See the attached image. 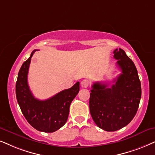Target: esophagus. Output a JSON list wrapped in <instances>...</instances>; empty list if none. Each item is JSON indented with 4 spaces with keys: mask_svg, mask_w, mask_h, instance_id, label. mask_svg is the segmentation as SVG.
Listing matches in <instances>:
<instances>
[{
    "mask_svg": "<svg viewBox=\"0 0 155 155\" xmlns=\"http://www.w3.org/2000/svg\"><path fill=\"white\" fill-rule=\"evenodd\" d=\"M89 85V81L87 79H84L83 81H81V86L84 88H87L88 87V86Z\"/></svg>",
    "mask_w": 155,
    "mask_h": 155,
    "instance_id": "esophagus-1",
    "label": "esophagus"
}]
</instances>
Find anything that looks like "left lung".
Masks as SVG:
<instances>
[{"label": "left lung", "instance_id": "8db88e82", "mask_svg": "<svg viewBox=\"0 0 155 155\" xmlns=\"http://www.w3.org/2000/svg\"><path fill=\"white\" fill-rule=\"evenodd\" d=\"M114 58L121 74L108 88L107 84L95 82L91 86L89 109L99 128L114 132L127 126L137 111L142 94L140 80L134 62L124 50L114 51Z\"/></svg>", "mask_w": 155, "mask_h": 155}]
</instances>
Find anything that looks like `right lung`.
<instances>
[{
  "label": "right lung",
  "mask_w": 155,
  "mask_h": 155,
  "mask_svg": "<svg viewBox=\"0 0 155 155\" xmlns=\"http://www.w3.org/2000/svg\"><path fill=\"white\" fill-rule=\"evenodd\" d=\"M22 64L15 84L17 101L23 116L28 122L38 131L54 132L59 130L67 121L69 107L79 91V82L71 88L63 90L46 100L36 99L29 89L28 73L31 57Z\"/></svg>",
  "instance_id": "obj_1"
}]
</instances>
